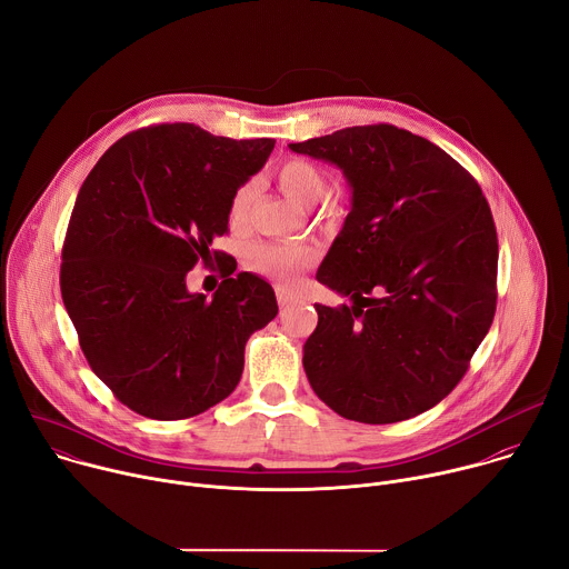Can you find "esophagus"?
Instances as JSON below:
<instances>
[{
    "label": "esophagus",
    "mask_w": 569,
    "mask_h": 569,
    "mask_svg": "<svg viewBox=\"0 0 569 569\" xmlns=\"http://www.w3.org/2000/svg\"><path fill=\"white\" fill-rule=\"evenodd\" d=\"M292 301V295L286 290V288H277V303L283 308V306H288Z\"/></svg>",
    "instance_id": "obj_1"
}]
</instances>
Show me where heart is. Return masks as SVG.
Wrapping results in <instances>:
<instances>
[{
    "label": "heart",
    "mask_w": 569,
    "mask_h": 569,
    "mask_svg": "<svg viewBox=\"0 0 569 569\" xmlns=\"http://www.w3.org/2000/svg\"><path fill=\"white\" fill-rule=\"evenodd\" d=\"M277 187L299 207H315L329 193V180L315 161L290 157L272 171ZM254 200V184L242 182L229 198L227 218L231 227H240L248 220ZM315 261V252L303 246H286V242H254L248 250V263L252 270L290 283L303 268Z\"/></svg>",
    "instance_id": "obj_1"
}]
</instances>
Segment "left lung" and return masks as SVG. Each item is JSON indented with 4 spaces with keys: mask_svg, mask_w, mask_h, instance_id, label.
Returning <instances> with one entry per match:
<instances>
[{
    "mask_svg": "<svg viewBox=\"0 0 569 569\" xmlns=\"http://www.w3.org/2000/svg\"><path fill=\"white\" fill-rule=\"evenodd\" d=\"M340 167L351 191L317 281L353 306H321L303 345L312 391L358 423H398L468 371L498 303V231L477 180L432 141L389 123L290 143Z\"/></svg>",
    "mask_w": 569,
    "mask_h": 569,
    "instance_id": "1",
    "label": "left lung"
}]
</instances>
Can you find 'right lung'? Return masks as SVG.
<instances>
[{
  "label": "right lung",
  "instance_id": "1",
  "mask_svg": "<svg viewBox=\"0 0 569 569\" xmlns=\"http://www.w3.org/2000/svg\"><path fill=\"white\" fill-rule=\"evenodd\" d=\"M272 148L196 123L148 126L112 143L78 191L62 301L92 371L146 419H191L224 400L246 342L277 317L272 286L229 263L211 299L184 281L222 259L211 242L227 233L229 198Z\"/></svg>",
  "mask_w": 569,
  "mask_h": 569
}]
</instances>
